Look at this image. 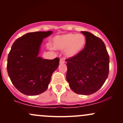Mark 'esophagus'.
Wrapping results in <instances>:
<instances>
[{
	"label": "esophagus",
	"instance_id": "esophagus-1",
	"mask_svg": "<svg viewBox=\"0 0 123 123\" xmlns=\"http://www.w3.org/2000/svg\"><path fill=\"white\" fill-rule=\"evenodd\" d=\"M65 62V60L63 58H60V63H64Z\"/></svg>",
	"mask_w": 123,
	"mask_h": 123
}]
</instances>
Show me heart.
Masks as SVG:
<instances>
[{
    "label": "heart",
    "mask_w": 123,
    "mask_h": 123,
    "mask_svg": "<svg viewBox=\"0 0 123 123\" xmlns=\"http://www.w3.org/2000/svg\"><path fill=\"white\" fill-rule=\"evenodd\" d=\"M86 38L80 33H68L55 36L52 44L53 47L58 50L65 49L66 55L72 57L82 51L86 46Z\"/></svg>",
    "instance_id": "obj_1"
}]
</instances>
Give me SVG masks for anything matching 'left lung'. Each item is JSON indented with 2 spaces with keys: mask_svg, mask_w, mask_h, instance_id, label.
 <instances>
[{
  "mask_svg": "<svg viewBox=\"0 0 123 123\" xmlns=\"http://www.w3.org/2000/svg\"><path fill=\"white\" fill-rule=\"evenodd\" d=\"M84 49L77 55L66 59V80L74 92L90 95L104 85L109 71V56L104 42L86 31Z\"/></svg>",
  "mask_w": 123,
  "mask_h": 123,
  "instance_id": "1",
  "label": "left lung"
}]
</instances>
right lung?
Masks as SVG:
<instances>
[{"label": "right lung", "mask_w": 123, "mask_h": 123, "mask_svg": "<svg viewBox=\"0 0 123 123\" xmlns=\"http://www.w3.org/2000/svg\"><path fill=\"white\" fill-rule=\"evenodd\" d=\"M52 33L30 32L12 44L8 55L7 70L12 84L22 94L36 95L44 92L52 74L58 67V58L43 60L38 56L43 39Z\"/></svg>", "instance_id": "obj_1"}]
</instances>
